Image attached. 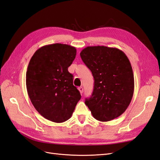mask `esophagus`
I'll return each mask as SVG.
<instances>
[{"label": "esophagus", "mask_w": 160, "mask_h": 160, "mask_svg": "<svg viewBox=\"0 0 160 160\" xmlns=\"http://www.w3.org/2000/svg\"><path fill=\"white\" fill-rule=\"evenodd\" d=\"M78 89H79V92H80V93H83V87H79V88H78Z\"/></svg>", "instance_id": "esophagus-1"}]
</instances>
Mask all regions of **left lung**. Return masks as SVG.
<instances>
[{
  "label": "left lung",
  "instance_id": "8db88e82",
  "mask_svg": "<svg viewBox=\"0 0 160 160\" xmlns=\"http://www.w3.org/2000/svg\"><path fill=\"white\" fill-rule=\"evenodd\" d=\"M80 56L95 80L92 95L85 102L92 115L100 122L118 118L133 95L134 77L128 57L117 48L105 46L87 47Z\"/></svg>",
  "mask_w": 160,
  "mask_h": 160
}]
</instances>
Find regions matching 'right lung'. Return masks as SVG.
Wrapping results in <instances>:
<instances>
[{
  "label": "right lung",
  "mask_w": 160,
  "mask_h": 160,
  "mask_svg": "<svg viewBox=\"0 0 160 160\" xmlns=\"http://www.w3.org/2000/svg\"><path fill=\"white\" fill-rule=\"evenodd\" d=\"M76 53L75 47L71 45H48L37 50L28 63V95L38 112L52 122L68 120L81 98L68 71Z\"/></svg>",
  "instance_id": "obj_1"
}]
</instances>
